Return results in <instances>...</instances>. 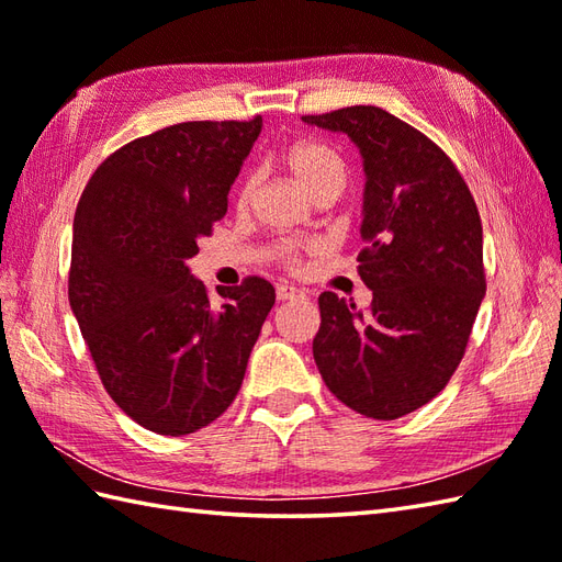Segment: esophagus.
Segmentation results:
<instances>
[{"mask_svg": "<svg viewBox=\"0 0 562 562\" xmlns=\"http://www.w3.org/2000/svg\"><path fill=\"white\" fill-rule=\"evenodd\" d=\"M274 294H278V300L280 302H288V300H294V296H304V292L302 290H296L294 284H278V290H274Z\"/></svg>", "mask_w": 562, "mask_h": 562, "instance_id": "esophagus-1", "label": "esophagus"}]
</instances>
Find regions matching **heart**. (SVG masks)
I'll return each instance as SVG.
<instances>
[{"mask_svg":"<svg viewBox=\"0 0 562 562\" xmlns=\"http://www.w3.org/2000/svg\"><path fill=\"white\" fill-rule=\"evenodd\" d=\"M284 161H288L292 176L300 181V186L306 190L308 195H314L318 188H324L328 183H345V164L338 157L336 151L326 145H318V142H296L284 154ZM256 188V178L248 176L241 190H238V200L248 202L250 193H254ZM274 256L282 258V260H294V246L292 244H278L274 248Z\"/></svg>","mask_w":562,"mask_h":562,"instance_id":"obj_1","label":"heart"}]
</instances>
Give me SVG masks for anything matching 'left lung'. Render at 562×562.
I'll list each match as a JSON object with an SVG mask.
<instances>
[{"mask_svg":"<svg viewBox=\"0 0 562 562\" xmlns=\"http://www.w3.org/2000/svg\"><path fill=\"white\" fill-rule=\"evenodd\" d=\"M348 135L364 169L360 278L369 312L318 296L314 360L348 408L396 420L432 401L463 357L485 296L483 226L471 190L432 139L376 105L304 115Z\"/></svg>","mask_w":562,"mask_h":562,"instance_id":"left-lung-1","label":"left lung"}]
</instances>
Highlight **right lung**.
Listing matches in <instances>:
<instances>
[{
  "label": "right lung",
  "instance_id": "add662e5",
  "mask_svg": "<svg viewBox=\"0 0 562 562\" xmlns=\"http://www.w3.org/2000/svg\"><path fill=\"white\" fill-rule=\"evenodd\" d=\"M254 121L164 127L91 176L71 229L69 306L109 396L137 425L181 437L229 408L274 288L246 278L212 304L188 260L260 135Z\"/></svg>",
  "mask_w": 562,
  "mask_h": 562
}]
</instances>
